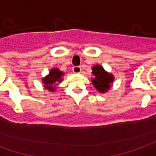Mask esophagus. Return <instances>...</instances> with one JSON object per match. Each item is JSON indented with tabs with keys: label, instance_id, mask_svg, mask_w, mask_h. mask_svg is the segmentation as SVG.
Wrapping results in <instances>:
<instances>
[{
	"label": "esophagus",
	"instance_id": "obj_1",
	"mask_svg": "<svg viewBox=\"0 0 156 156\" xmlns=\"http://www.w3.org/2000/svg\"><path fill=\"white\" fill-rule=\"evenodd\" d=\"M73 72H74V74H80L82 72L81 66H74L73 67Z\"/></svg>",
	"mask_w": 156,
	"mask_h": 156
}]
</instances>
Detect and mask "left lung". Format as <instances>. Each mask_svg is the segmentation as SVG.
Returning <instances> with one entry per match:
<instances>
[{
	"mask_svg": "<svg viewBox=\"0 0 156 156\" xmlns=\"http://www.w3.org/2000/svg\"><path fill=\"white\" fill-rule=\"evenodd\" d=\"M93 78H91V82L94 88L99 93H106L112 86L114 82V75L105 70L101 65L97 64L92 67Z\"/></svg>",
	"mask_w": 156,
	"mask_h": 156,
	"instance_id": "1",
	"label": "left lung"
}]
</instances>
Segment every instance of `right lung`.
Wrapping results in <instances>:
<instances>
[{
    "label": "right lung",
    "mask_w": 156,
    "mask_h": 156,
    "mask_svg": "<svg viewBox=\"0 0 156 156\" xmlns=\"http://www.w3.org/2000/svg\"><path fill=\"white\" fill-rule=\"evenodd\" d=\"M64 73L60 71L58 67H52L49 71V74L45 75L41 79L44 90H47L49 92H55L57 90V86L63 81Z\"/></svg>",
    "instance_id": "1"
}]
</instances>
